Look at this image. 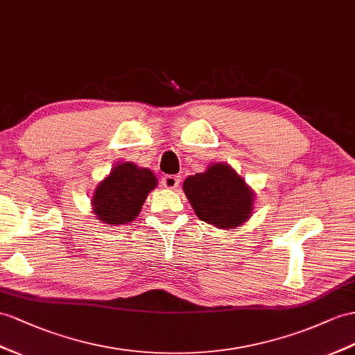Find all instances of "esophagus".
<instances>
[{"instance_id":"34e87169","label":"esophagus","mask_w":355,"mask_h":355,"mask_svg":"<svg viewBox=\"0 0 355 355\" xmlns=\"http://www.w3.org/2000/svg\"><path fill=\"white\" fill-rule=\"evenodd\" d=\"M162 183L166 189H175L180 184V177L178 175H165L163 177Z\"/></svg>"}]
</instances>
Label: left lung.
Segmentation results:
<instances>
[{
  "label": "left lung",
  "mask_w": 355,
  "mask_h": 355,
  "mask_svg": "<svg viewBox=\"0 0 355 355\" xmlns=\"http://www.w3.org/2000/svg\"><path fill=\"white\" fill-rule=\"evenodd\" d=\"M183 190L199 219L228 230L246 222L255 193L226 163H213L204 172L184 180Z\"/></svg>",
  "instance_id": "1"
}]
</instances>
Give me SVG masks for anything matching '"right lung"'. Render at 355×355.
<instances>
[{
	"label": "right lung",
	"instance_id": "obj_1",
	"mask_svg": "<svg viewBox=\"0 0 355 355\" xmlns=\"http://www.w3.org/2000/svg\"><path fill=\"white\" fill-rule=\"evenodd\" d=\"M157 186V178L147 168L132 162L120 163L100 181L91 204L98 220L109 225H123L138 217L148 193Z\"/></svg>",
	"mask_w": 355,
	"mask_h": 355
}]
</instances>
